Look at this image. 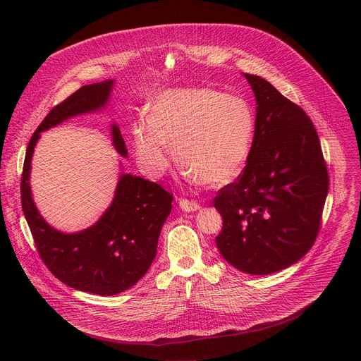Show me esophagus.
<instances>
[{"instance_id": "34e87169", "label": "esophagus", "mask_w": 361, "mask_h": 361, "mask_svg": "<svg viewBox=\"0 0 361 361\" xmlns=\"http://www.w3.org/2000/svg\"><path fill=\"white\" fill-rule=\"evenodd\" d=\"M178 207H180L184 213H194V212L200 210V204L195 202V201L183 198V200L178 201Z\"/></svg>"}]
</instances>
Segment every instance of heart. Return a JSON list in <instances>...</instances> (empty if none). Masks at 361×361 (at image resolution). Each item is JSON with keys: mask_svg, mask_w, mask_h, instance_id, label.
I'll return each instance as SVG.
<instances>
[{"mask_svg": "<svg viewBox=\"0 0 361 361\" xmlns=\"http://www.w3.org/2000/svg\"><path fill=\"white\" fill-rule=\"evenodd\" d=\"M255 118L248 102L210 87L173 88L154 98L149 116L133 123V144L141 169L161 177L176 157L187 176L217 187L244 170Z\"/></svg>", "mask_w": 361, "mask_h": 361, "instance_id": "heart-1", "label": "heart"}]
</instances>
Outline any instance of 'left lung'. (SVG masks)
<instances>
[{
  "label": "left lung",
  "instance_id": "left-lung-1",
  "mask_svg": "<svg viewBox=\"0 0 361 361\" xmlns=\"http://www.w3.org/2000/svg\"><path fill=\"white\" fill-rule=\"evenodd\" d=\"M243 75L255 97V130L241 176L213 201L223 217L216 244L234 269L266 276L312 248L329 174L312 120L267 80Z\"/></svg>",
  "mask_w": 361,
  "mask_h": 361
}]
</instances>
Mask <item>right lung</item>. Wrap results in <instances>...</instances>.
Masks as SVG:
<instances>
[{
	"label": "right lung",
	"instance_id": "1",
	"mask_svg": "<svg viewBox=\"0 0 361 361\" xmlns=\"http://www.w3.org/2000/svg\"><path fill=\"white\" fill-rule=\"evenodd\" d=\"M114 84L116 80H106L84 85L48 113L28 142L21 178L23 212L42 262L68 287L98 295L123 293L148 271L163 224L171 213L173 195L156 183L121 171L114 198L102 216L81 231L64 233L48 224L38 212L30 174L41 133L73 117L104 110ZM110 128L114 148L127 159L118 126L113 123Z\"/></svg>",
	"mask_w": 361,
	"mask_h": 361
}]
</instances>
